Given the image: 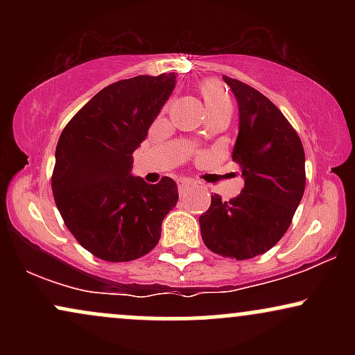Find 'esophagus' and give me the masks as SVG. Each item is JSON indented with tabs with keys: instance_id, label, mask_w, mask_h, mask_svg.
<instances>
[{
	"instance_id": "1",
	"label": "esophagus",
	"mask_w": 355,
	"mask_h": 355,
	"mask_svg": "<svg viewBox=\"0 0 355 355\" xmlns=\"http://www.w3.org/2000/svg\"><path fill=\"white\" fill-rule=\"evenodd\" d=\"M190 191V183L189 182H180L178 183V193H180V197H185L187 193Z\"/></svg>"
}]
</instances>
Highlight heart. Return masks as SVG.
<instances>
[{
  "instance_id": "b5f03b06",
  "label": "heart",
  "mask_w": 355,
  "mask_h": 355,
  "mask_svg": "<svg viewBox=\"0 0 355 355\" xmlns=\"http://www.w3.org/2000/svg\"><path fill=\"white\" fill-rule=\"evenodd\" d=\"M203 103H205L207 112H215V110L230 107V96L218 83L215 81H207L200 88Z\"/></svg>"
}]
</instances>
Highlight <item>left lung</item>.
<instances>
[{
  "mask_svg": "<svg viewBox=\"0 0 355 355\" xmlns=\"http://www.w3.org/2000/svg\"><path fill=\"white\" fill-rule=\"evenodd\" d=\"M239 103V135L232 160L242 170V193L229 202L215 193L200 215L203 243L235 260L266 254L284 237L305 190L302 141L267 96L223 76Z\"/></svg>",
  "mask_w": 355,
  "mask_h": 355,
  "instance_id": "1",
  "label": "left lung"
}]
</instances>
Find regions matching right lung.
<instances>
[{"label":"right lung","mask_w":355,"mask_h":355,"mask_svg":"<svg viewBox=\"0 0 355 355\" xmlns=\"http://www.w3.org/2000/svg\"><path fill=\"white\" fill-rule=\"evenodd\" d=\"M175 73L140 75L96 93L61 132L51 177L64 225L107 262L148 254L178 202L173 178L157 185L133 177V152L175 88Z\"/></svg>","instance_id":"1"}]
</instances>
